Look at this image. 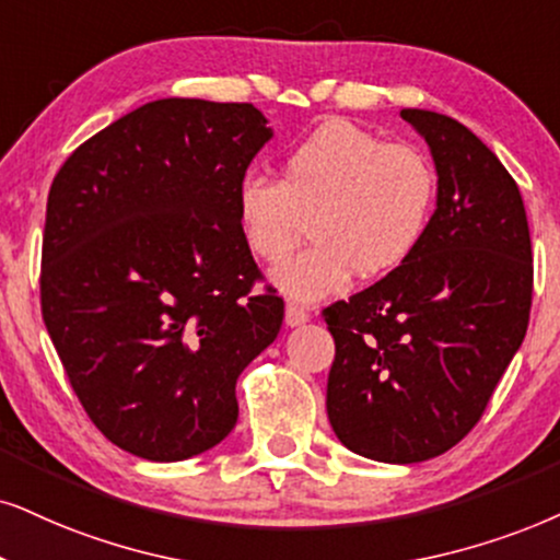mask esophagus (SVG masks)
<instances>
[{
  "mask_svg": "<svg viewBox=\"0 0 560 560\" xmlns=\"http://www.w3.org/2000/svg\"><path fill=\"white\" fill-rule=\"evenodd\" d=\"M284 320H287L289 328H296V325L310 320V310L302 307V304H296V302H287V317H284Z\"/></svg>",
  "mask_w": 560,
  "mask_h": 560,
  "instance_id": "obj_1",
  "label": "esophagus"
}]
</instances>
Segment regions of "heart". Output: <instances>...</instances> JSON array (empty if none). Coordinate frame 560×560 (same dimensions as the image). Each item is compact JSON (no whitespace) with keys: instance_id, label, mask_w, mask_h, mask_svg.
Segmentation results:
<instances>
[{"instance_id":"b5f03b06","label":"heart","mask_w":560,"mask_h":560,"mask_svg":"<svg viewBox=\"0 0 560 560\" xmlns=\"http://www.w3.org/2000/svg\"><path fill=\"white\" fill-rule=\"evenodd\" d=\"M436 203V173L413 144H387L332 118L289 147L279 180L247 175L235 209L245 245L279 266L313 232L315 245L273 273L276 287L313 302L359 279H380L413 256Z\"/></svg>"}]
</instances>
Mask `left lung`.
<instances>
[{"label": "left lung", "mask_w": 560, "mask_h": 560, "mask_svg": "<svg viewBox=\"0 0 560 560\" xmlns=\"http://www.w3.org/2000/svg\"><path fill=\"white\" fill-rule=\"evenodd\" d=\"M436 167V209L406 264L323 310L328 419L343 447L423 463L476 427L525 341L533 245L520 188L455 118L402 108Z\"/></svg>", "instance_id": "obj_1"}]
</instances>
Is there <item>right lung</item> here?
<instances>
[{"label": "right lung", "instance_id": "right-lung-1", "mask_svg": "<svg viewBox=\"0 0 560 560\" xmlns=\"http://www.w3.org/2000/svg\"><path fill=\"white\" fill-rule=\"evenodd\" d=\"M253 103L165 97L69 154L48 190L40 310L116 447L178 463L237 423L240 372L279 336L235 198L273 137Z\"/></svg>", "mask_w": 560, "mask_h": 560}]
</instances>
